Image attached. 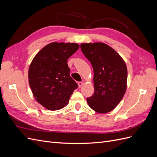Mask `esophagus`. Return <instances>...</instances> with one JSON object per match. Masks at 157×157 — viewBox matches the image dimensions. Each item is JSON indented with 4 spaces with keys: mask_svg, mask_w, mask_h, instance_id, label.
Instances as JSON below:
<instances>
[{
    "mask_svg": "<svg viewBox=\"0 0 157 157\" xmlns=\"http://www.w3.org/2000/svg\"><path fill=\"white\" fill-rule=\"evenodd\" d=\"M83 84H84V83L82 82H78V85L79 88H81L83 86Z\"/></svg>",
    "mask_w": 157,
    "mask_h": 157,
    "instance_id": "obj_1",
    "label": "esophagus"
}]
</instances>
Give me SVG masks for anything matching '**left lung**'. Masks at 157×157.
Listing matches in <instances>:
<instances>
[{
	"label": "left lung",
	"instance_id": "obj_1",
	"mask_svg": "<svg viewBox=\"0 0 157 157\" xmlns=\"http://www.w3.org/2000/svg\"><path fill=\"white\" fill-rule=\"evenodd\" d=\"M80 48L94 70V93L86 99L88 105L99 113H107L118 105L126 92L128 71L117 52L103 42L82 43Z\"/></svg>",
	"mask_w": 157,
	"mask_h": 157
}]
</instances>
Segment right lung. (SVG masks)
Masks as SVG:
<instances>
[{"label":"right lung","instance_id":"1","mask_svg":"<svg viewBox=\"0 0 157 157\" xmlns=\"http://www.w3.org/2000/svg\"><path fill=\"white\" fill-rule=\"evenodd\" d=\"M79 47L77 43L52 42L31 61L28 72L31 89L36 100L48 110L65 107L78 87L70 76L67 59Z\"/></svg>","mask_w":157,"mask_h":157}]
</instances>
